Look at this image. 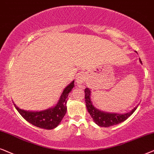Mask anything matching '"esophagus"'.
Returning <instances> with one entry per match:
<instances>
[{
    "label": "esophagus",
    "instance_id": "esophagus-1",
    "mask_svg": "<svg viewBox=\"0 0 154 154\" xmlns=\"http://www.w3.org/2000/svg\"><path fill=\"white\" fill-rule=\"evenodd\" d=\"M76 83L79 87H84V85L86 83V75L85 73L82 72L79 74V75L77 77V79H76Z\"/></svg>",
    "mask_w": 154,
    "mask_h": 154
}]
</instances>
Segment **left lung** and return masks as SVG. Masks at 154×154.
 Listing matches in <instances>:
<instances>
[{
  "label": "left lung",
  "mask_w": 154,
  "mask_h": 154,
  "mask_svg": "<svg viewBox=\"0 0 154 154\" xmlns=\"http://www.w3.org/2000/svg\"><path fill=\"white\" fill-rule=\"evenodd\" d=\"M139 61L141 63V60L140 59H139ZM85 94L86 106H87L88 112H89L90 116L94 120V122L97 124L98 126L108 128V127L124 122L135 111V110L137 108V106L130 112L125 114L110 113V112H103L98 110L97 108H96L93 106L91 99V91H90L89 88H86L85 89Z\"/></svg>",
  "instance_id": "left-lung-1"
}]
</instances>
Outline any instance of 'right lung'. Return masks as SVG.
Segmentation results:
<instances>
[{
	"mask_svg": "<svg viewBox=\"0 0 154 154\" xmlns=\"http://www.w3.org/2000/svg\"><path fill=\"white\" fill-rule=\"evenodd\" d=\"M74 82L75 81H72L65 87L58 103L53 108H48L42 111H26L20 109L15 106V104L14 105L19 113L29 123L40 128L52 130L60 123L61 120L66 113V103L68 99L67 96L72 91V89L75 87Z\"/></svg>",
	"mask_w": 154,
	"mask_h": 154,
	"instance_id": "obj_1",
	"label": "right lung"
}]
</instances>
